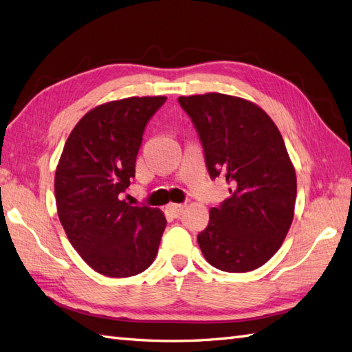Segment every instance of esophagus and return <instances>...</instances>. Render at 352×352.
Wrapping results in <instances>:
<instances>
[{
	"mask_svg": "<svg viewBox=\"0 0 352 352\" xmlns=\"http://www.w3.org/2000/svg\"><path fill=\"white\" fill-rule=\"evenodd\" d=\"M168 210L170 214L174 215V217H179V215L184 212L186 205L184 204H170V205H168Z\"/></svg>",
	"mask_w": 352,
	"mask_h": 352,
	"instance_id": "34e87169",
	"label": "esophagus"
}]
</instances>
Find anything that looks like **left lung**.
<instances>
[{"instance_id":"left-lung-1","label":"left lung","mask_w":352,"mask_h":352,"mask_svg":"<svg viewBox=\"0 0 352 352\" xmlns=\"http://www.w3.org/2000/svg\"><path fill=\"white\" fill-rule=\"evenodd\" d=\"M205 151L211 178L226 177L232 196L210 210L197 235L206 262L224 272L263 266L287 236L294 217L297 179L281 132L248 99L205 94L179 96Z\"/></svg>"}]
</instances>
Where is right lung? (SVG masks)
Segmentation results:
<instances>
[{"mask_svg": "<svg viewBox=\"0 0 352 352\" xmlns=\"http://www.w3.org/2000/svg\"><path fill=\"white\" fill-rule=\"evenodd\" d=\"M166 96H131L98 105L71 131L55 174L56 208L71 245L96 272L128 278L156 258L166 219L120 193L135 177L142 132Z\"/></svg>", "mask_w": 352, "mask_h": 352, "instance_id": "1", "label": "right lung"}]
</instances>
